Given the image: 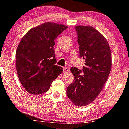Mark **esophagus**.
<instances>
[{
	"label": "esophagus",
	"mask_w": 129,
	"mask_h": 129,
	"mask_svg": "<svg viewBox=\"0 0 129 129\" xmlns=\"http://www.w3.org/2000/svg\"><path fill=\"white\" fill-rule=\"evenodd\" d=\"M63 71L64 72H68L69 71V68L68 67H63Z\"/></svg>",
	"instance_id": "34e87169"
}]
</instances>
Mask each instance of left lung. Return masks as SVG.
I'll return each mask as SVG.
<instances>
[{
	"label": "left lung",
	"mask_w": 129,
	"mask_h": 129,
	"mask_svg": "<svg viewBox=\"0 0 129 129\" xmlns=\"http://www.w3.org/2000/svg\"><path fill=\"white\" fill-rule=\"evenodd\" d=\"M79 56L85 59L82 70L70 69L74 82L69 85L66 94L77 106L92 102L100 94L112 68V56L109 43L101 33L91 26H76Z\"/></svg>",
	"instance_id": "left-lung-1"
}]
</instances>
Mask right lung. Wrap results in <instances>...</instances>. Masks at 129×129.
I'll return each instance as SVG.
<instances>
[{"label": "right lung", "mask_w": 129, "mask_h": 129, "mask_svg": "<svg viewBox=\"0 0 129 129\" xmlns=\"http://www.w3.org/2000/svg\"><path fill=\"white\" fill-rule=\"evenodd\" d=\"M68 27L47 22L30 30L20 40L16 50L17 76L23 87L31 94L49 90L53 81L63 72L56 65L55 39Z\"/></svg>", "instance_id": "1"}]
</instances>
